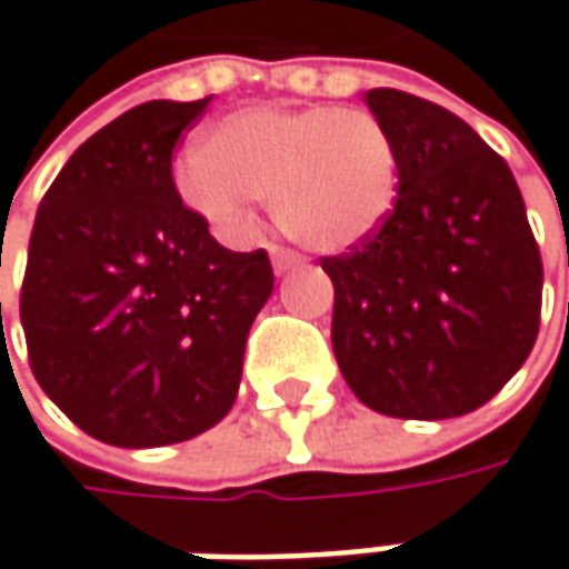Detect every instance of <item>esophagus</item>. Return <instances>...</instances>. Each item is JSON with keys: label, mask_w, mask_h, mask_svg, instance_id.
I'll list each match as a JSON object with an SVG mask.
<instances>
[{"label": "esophagus", "mask_w": 569, "mask_h": 569, "mask_svg": "<svg viewBox=\"0 0 569 569\" xmlns=\"http://www.w3.org/2000/svg\"><path fill=\"white\" fill-rule=\"evenodd\" d=\"M270 257H273V270H277V273H286V270H292V267H302V263H306V257H302V253L289 251V248H273Z\"/></svg>", "instance_id": "1"}]
</instances>
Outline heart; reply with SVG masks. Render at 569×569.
<instances>
[{
  "mask_svg": "<svg viewBox=\"0 0 569 569\" xmlns=\"http://www.w3.org/2000/svg\"><path fill=\"white\" fill-rule=\"evenodd\" d=\"M177 183L221 231H244L270 199L286 234L309 251L363 244L396 206V148L380 118L341 106L244 109L206 131Z\"/></svg>",
  "mask_w": 569,
  "mask_h": 569,
  "instance_id": "heart-1",
  "label": "heart"
}]
</instances>
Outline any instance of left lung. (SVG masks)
I'll use <instances>...</instances> for the list:
<instances>
[{
    "instance_id": "obj_1",
    "label": "left lung",
    "mask_w": 569,
    "mask_h": 569,
    "mask_svg": "<svg viewBox=\"0 0 569 569\" xmlns=\"http://www.w3.org/2000/svg\"><path fill=\"white\" fill-rule=\"evenodd\" d=\"M399 189L363 244L321 257L331 348L353 396L392 418L467 416L528 360L541 325V251L509 163L448 109L370 89Z\"/></svg>"
}]
</instances>
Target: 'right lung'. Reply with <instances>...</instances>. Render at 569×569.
<instances>
[{
	"label": "right lung",
	"mask_w": 569,
	"mask_h": 569,
	"mask_svg": "<svg viewBox=\"0 0 569 569\" xmlns=\"http://www.w3.org/2000/svg\"><path fill=\"white\" fill-rule=\"evenodd\" d=\"M206 106L153 99L99 128L31 228L18 302L31 373L116 448L189 441L228 416L273 292L267 251L221 248L173 183V148Z\"/></svg>",
	"instance_id": "right-lung-1"
}]
</instances>
